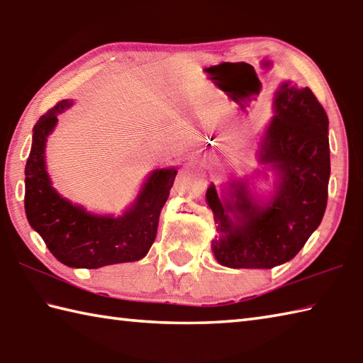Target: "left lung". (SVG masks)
Masks as SVG:
<instances>
[{"label":"left lung","instance_id":"left-lung-1","mask_svg":"<svg viewBox=\"0 0 363 363\" xmlns=\"http://www.w3.org/2000/svg\"><path fill=\"white\" fill-rule=\"evenodd\" d=\"M272 119L260 161L276 169L280 183L274 197L258 205L244 183H235V201L223 202L214 184L206 202L214 214L218 262L228 268L269 269L299 252L328 205L330 175L329 119L308 87L284 83L274 99Z\"/></svg>","mask_w":363,"mask_h":363}]
</instances>
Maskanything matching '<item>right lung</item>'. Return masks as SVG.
I'll return each instance as SVG.
<instances>
[{"instance_id": "right-lung-1", "label": "right lung", "mask_w": 363, "mask_h": 363, "mask_svg": "<svg viewBox=\"0 0 363 363\" xmlns=\"http://www.w3.org/2000/svg\"><path fill=\"white\" fill-rule=\"evenodd\" d=\"M72 105L62 100L34 127L33 147L25 167V210L29 224L50 252L70 268L97 269L106 264L136 262L157 238L161 208L175 180V169L155 171L135 205L121 218L95 216L65 201L51 188L45 171V143L57 114Z\"/></svg>"}]
</instances>
